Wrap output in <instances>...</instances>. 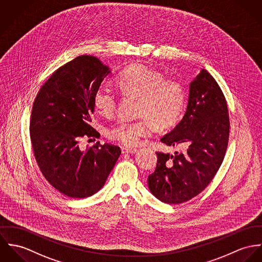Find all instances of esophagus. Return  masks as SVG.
Returning <instances> with one entry per match:
<instances>
[{
  "label": "esophagus",
  "mask_w": 262,
  "mask_h": 262,
  "mask_svg": "<svg viewBox=\"0 0 262 262\" xmlns=\"http://www.w3.org/2000/svg\"><path fill=\"white\" fill-rule=\"evenodd\" d=\"M138 151V148H128V147H121L122 154H136Z\"/></svg>",
  "instance_id": "esophagus-1"
}]
</instances>
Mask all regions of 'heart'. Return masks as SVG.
Returning a JSON list of instances; mask_svg holds the SVG:
<instances>
[{
	"label": "heart",
	"instance_id": "heart-1",
	"mask_svg": "<svg viewBox=\"0 0 262 262\" xmlns=\"http://www.w3.org/2000/svg\"><path fill=\"white\" fill-rule=\"evenodd\" d=\"M117 85L125 95L138 97L136 120H118L105 129L108 140L126 146L139 145L148 137L155 125L165 129L173 126L185 106V91L182 84L173 78L143 64L126 67L117 77ZM93 104L103 116L113 115L117 105L116 93L110 88H97Z\"/></svg>",
	"mask_w": 262,
	"mask_h": 262
}]
</instances>
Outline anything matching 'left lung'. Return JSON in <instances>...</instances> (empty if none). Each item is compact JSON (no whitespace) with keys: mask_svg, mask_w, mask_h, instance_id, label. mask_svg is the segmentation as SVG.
I'll return each instance as SVG.
<instances>
[{"mask_svg":"<svg viewBox=\"0 0 262 262\" xmlns=\"http://www.w3.org/2000/svg\"><path fill=\"white\" fill-rule=\"evenodd\" d=\"M225 96L212 75L202 69L190 84L183 119L162 138L168 145H187L174 156L157 151V167L147 178L152 195L167 204H181L199 195L218 172L229 141Z\"/></svg>","mask_w":262,"mask_h":262,"instance_id":"1","label":"left lung"}]
</instances>
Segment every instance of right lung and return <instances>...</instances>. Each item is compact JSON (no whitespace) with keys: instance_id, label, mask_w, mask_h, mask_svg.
Instances as JSON below:
<instances>
[{"instance_id":"obj_1","label":"right lung","mask_w":262,"mask_h":262,"mask_svg":"<svg viewBox=\"0 0 262 262\" xmlns=\"http://www.w3.org/2000/svg\"><path fill=\"white\" fill-rule=\"evenodd\" d=\"M108 73L96 57L80 55L59 67L33 103L30 137L35 160L49 184L70 198L99 191L121 154L117 145L99 142L85 149L79 145L82 138L99 135L90 125L93 95Z\"/></svg>"}]
</instances>
